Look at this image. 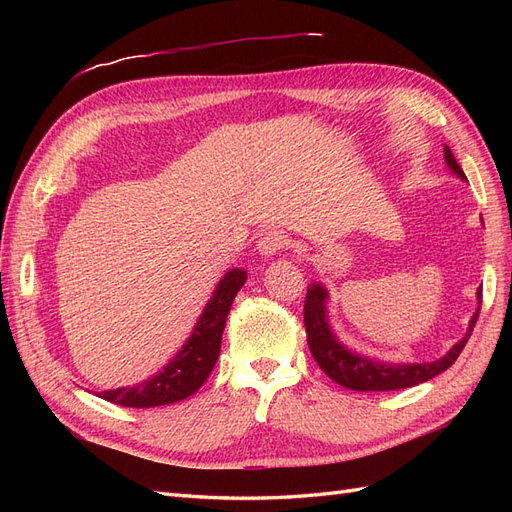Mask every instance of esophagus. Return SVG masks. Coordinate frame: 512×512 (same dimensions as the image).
Listing matches in <instances>:
<instances>
[{
  "label": "esophagus",
  "mask_w": 512,
  "mask_h": 512,
  "mask_svg": "<svg viewBox=\"0 0 512 512\" xmlns=\"http://www.w3.org/2000/svg\"><path fill=\"white\" fill-rule=\"evenodd\" d=\"M288 245V239L282 230H267L265 235H260L256 247H258V254L265 256V258H271L275 256L277 252H282L284 247Z\"/></svg>",
  "instance_id": "1"
}]
</instances>
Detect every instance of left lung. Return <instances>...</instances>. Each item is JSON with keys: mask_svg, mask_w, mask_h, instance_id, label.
<instances>
[{"mask_svg": "<svg viewBox=\"0 0 512 512\" xmlns=\"http://www.w3.org/2000/svg\"><path fill=\"white\" fill-rule=\"evenodd\" d=\"M444 160H446V166L451 168L461 181H468L466 173H463L461 166L457 164L453 151L448 149V145H444ZM476 299H478V309L470 318L466 335H463L444 356H440V359L427 361V363H386V361L371 359V356H365L356 350H350L348 346L339 342V337L333 333V327L329 324V309H327L329 290L322 284L314 282L307 288L305 307H303L307 344L324 374L339 386H346L350 391L408 389V386H416L431 380L433 376L442 374V371H446L457 361L463 346L468 344L480 312V299H483V290L480 288L476 290Z\"/></svg>", "mask_w": 512, "mask_h": 512, "instance_id": "8db88e82", "label": "left lung"}]
</instances>
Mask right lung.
<instances>
[{
  "mask_svg": "<svg viewBox=\"0 0 512 512\" xmlns=\"http://www.w3.org/2000/svg\"><path fill=\"white\" fill-rule=\"evenodd\" d=\"M245 280L247 271L243 269H230L224 273L211 299L207 301L203 314H200L188 342L181 346V350L158 374H153L141 384L104 391L98 397L123 408H156L175 404V401L196 393L209 378L215 361H218L230 305Z\"/></svg>",
  "mask_w": 512,
  "mask_h": 512,
  "instance_id": "obj_1",
  "label": "right lung"
}]
</instances>
